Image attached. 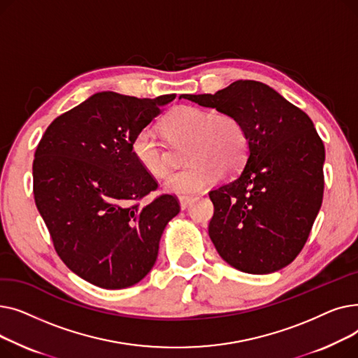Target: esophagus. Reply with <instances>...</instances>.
Masks as SVG:
<instances>
[{
	"label": "esophagus",
	"instance_id": "34e87169",
	"mask_svg": "<svg viewBox=\"0 0 358 358\" xmlns=\"http://www.w3.org/2000/svg\"><path fill=\"white\" fill-rule=\"evenodd\" d=\"M178 200H180V206H181V209L184 210V209H187V208H189V206L192 204V201H193V197H185V196H180V197H178Z\"/></svg>",
	"mask_w": 358,
	"mask_h": 358
}]
</instances>
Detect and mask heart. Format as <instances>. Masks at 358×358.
<instances>
[{
    "label": "heart",
    "mask_w": 358,
    "mask_h": 358,
    "mask_svg": "<svg viewBox=\"0 0 358 358\" xmlns=\"http://www.w3.org/2000/svg\"><path fill=\"white\" fill-rule=\"evenodd\" d=\"M159 126L169 145L187 143L184 162L189 166L166 181L168 193L190 197L216 182L222 171L235 174L245 162L247 130L232 113L178 106L166 113ZM130 150L149 177L164 180L171 173L166 149L150 131H138Z\"/></svg>",
    "instance_id": "1"
}]
</instances>
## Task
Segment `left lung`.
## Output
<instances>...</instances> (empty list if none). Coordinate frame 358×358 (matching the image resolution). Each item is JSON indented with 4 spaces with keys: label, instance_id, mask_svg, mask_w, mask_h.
<instances>
[{
    "label": "left lung",
    "instance_id": "1",
    "mask_svg": "<svg viewBox=\"0 0 358 358\" xmlns=\"http://www.w3.org/2000/svg\"><path fill=\"white\" fill-rule=\"evenodd\" d=\"M181 97L232 113L247 130L245 166L209 193L215 208L209 236L219 255L250 274L289 266L303 250L324 197L325 146L310 117L251 80Z\"/></svg>",
    "mask_w": 358,
    "mask_h": 358
}]
</instances>
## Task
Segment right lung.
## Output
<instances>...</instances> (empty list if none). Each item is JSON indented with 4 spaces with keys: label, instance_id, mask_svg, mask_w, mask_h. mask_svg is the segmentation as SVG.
<instances>
[{
    "label": "right lung",
    "instance_id": "1",
    "mask_svg": "<svg viewBox=\"0 0 358 358\" xmlns=\"http://www.w3.org/2000/svg\"><path fill=\"white\" fill-rule=\"evenodd\" d=\"M174 94L155 100L104 91L56 117L36 148L33 194L65 266L103 289L136 285L154 267L165 224L180 212L131 155L134 136Z\"/></svg>",
    "mask_w": 358,
    "mask_h": 358
}]
</instances>
